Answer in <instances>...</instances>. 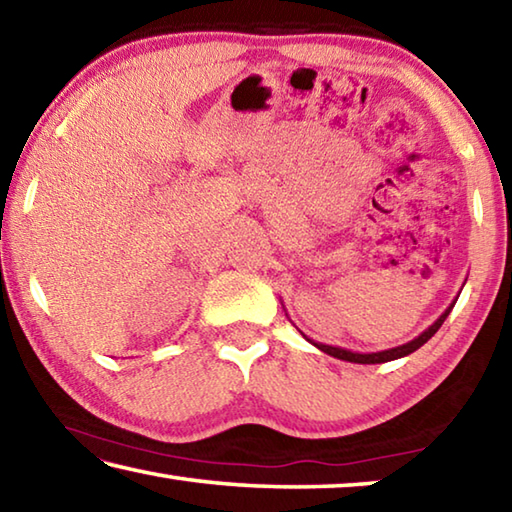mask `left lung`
Masks as SVG:
<instances>
[{
    "instance_id": "left-lung-1",
    "label": "left lung",
    "mask_w": 512,
    "mask_h": 512,
    "mask_svg": "<svg viewBox=\"0 0 512 512\" xmlns=\"http://www.w3.org/2000/svg\"><path fill=\"white\" fill-rule=\"evenodd\" d=\"M454 305H456V300L452 302V305H449L443 314H440V318L436 320V323L433 325H429L427 329H424V332L420 334V336H415L413 341H409V343H404V345H397V348H391V350H381V352H368V354H361V352H352V350H345V348H334V345H325V343H316V341H311V339H307L305 334V339L311 343V345H316L318 350H323L325 354H329V357H334V359H341V361H350V363H386V361H395V359H402V357H406V354H411V352H415L418 348H422L424 343H427L433 334L438 332L440 329V325L445 323V318L449 316V311L454 309Z\"/></svg>"
}]
</instances>
